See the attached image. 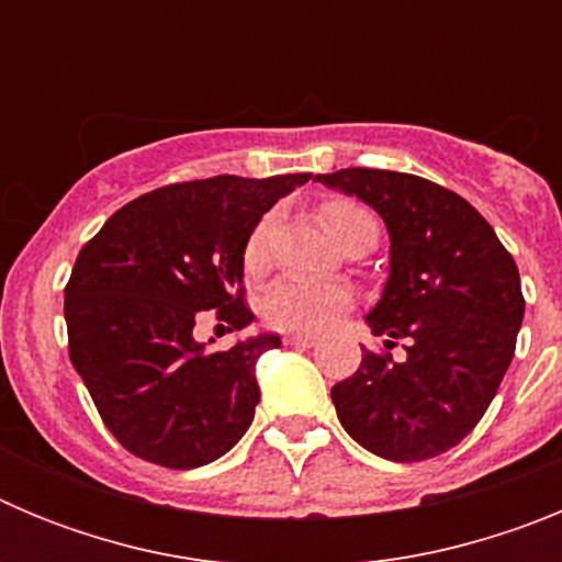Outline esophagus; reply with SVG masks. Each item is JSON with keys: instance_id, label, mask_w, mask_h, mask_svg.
<instances>
[{"instance_id": "34e87169", "label": "esophagus", "mask_w": 562, "mask_h": 562, "mask_svg": "<svg viewBox=\"0 0 562 562\" xmlns=\"http://www.w3.org/2000/svg\"><path fill=\"white\" fill-rule=\"evenodd\" d=\"M284 342L286 346H297V349H310V346H315L317 337L315 335H284Z\"/></svg>"}]
</instances>
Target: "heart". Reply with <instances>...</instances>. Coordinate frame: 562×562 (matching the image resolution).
<instances>
[{
  "instance_id": "1",
  "label": "heart",
  "mask_w": 562,
  "mask_h": 562,
  "mask_svg": "<svg viewBox=\"0 0 562 562\" xmlns=\"http://www.w3.org/2000/svg\"><path fill=\"white\" fill-rule=\"evenodd\" d=\"M321 222L326 231L346 245L357 236H376L374 213L366 205L346 196H331L321 202ZM267 236H270V216H261L245 241V267L250 272L265 270ZM351 286L346 281H324V278L284 276L272 281L261 295V315L278 331L310 335L321 331L351 306Z\"/></svg>"
}]
</instances>
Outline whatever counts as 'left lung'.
I'll use <instances>...</instances> for the list:
<instances>
[{
  "label": "left lung",
  "mask_w": 562,
  "mask_h": 562,
  "mask_svg": "<svg viewBox=\"0 0 562 562\" xmlns=\"http://www.w3.org/2000/svg\"><path fill=\"white\" fill-rule=\"evenodd\" d=\"M317 182L355 193L391 236V276L369 312L385 349H362L360 369L331 389L346 434L389 461L448 453L490 408L515 355L524 292L515 258L459 193L425 177L340 168Z\"/></svg>",
  "instance_id": "left-lung-1"
}]
</instances>
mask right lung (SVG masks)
<instances>
[{
	"label": "right lung",
	"mask_w": 562,
	"mask_h": 562,
	"mask_svg": "<svg viewBox=\"0 0 562 562\" xmlns=\"http://www.w3.org/2000/svg\"><path fill=\"white\" fill-rule=\"evenodd\" d=\"M310 173L211 177L148 191L81 247L64 286L69 360L109 434L137 459L171 470L211 464L250 428L258 335L207 355L202 317L245 329V241ZM213 308V313H207Z\"/></svg>",
	"instance_id": "obj_1"
}]
</instances>
